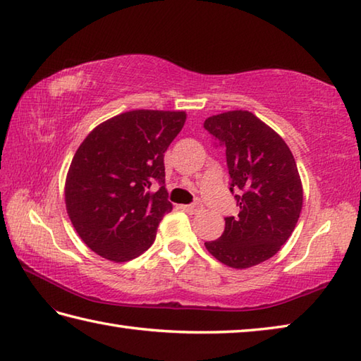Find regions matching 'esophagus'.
I'll return each instance as SVG.
<instances>
[{
    "label": "esophagus",
    "mask_w": 361,
    "mask_h": 361,
    "mask_svg": "<svg viewBox=\"0 0 361 361\" xmlns=\"http://www.w3.org/2000/svg\"><path fill=\"white\" fill-rule=\"evenodd\" d=\"M183 209L186 211V213H189V214H199L200 211L203 209V204L202 203H192V204H185V207H183Z\"/></svg>",
    "instance_id": "esophagus-1"
}]
</instances>
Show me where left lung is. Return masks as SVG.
Segmentation results:
<instances>
[{"mask_svg":"<svg viewBox=\"0 0 361 361\" xmlns=\"http://www.w3.org/2000/svg\"><path fill=\"white\" fill-rule=\"evenodd\" d=\"M203 126L225 147L239 207L236 217H225L222 236L204 247L222 264L247 269L272 258L294 231L303 203L300 175L285 140L252 112H222Z\"/></svg>","mask_w":361,"mask_h":361,"instance_id":"left-lung-1","label":"left lung"}]
</instances>
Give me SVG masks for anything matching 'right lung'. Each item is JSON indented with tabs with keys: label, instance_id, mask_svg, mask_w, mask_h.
<instances>
[{
	"label": "right lung",
	"instance_id": "add662e5",
	"mask_svg": "<svg viewBox=\"0 0 361 361\" xmlns=\"http://www.w3.org/2000/svg\"><path fill=\"white\" fill-rule=\"evenodd\" d=\"M185 122V111H128L95 126L78 147L63 192L70 221L90 250L125 263L153 244L172 211L164 153Z\"/></svg>",
	"mask_w": 361,
	"mask_h": 361
}]
</instances>
